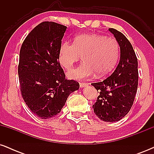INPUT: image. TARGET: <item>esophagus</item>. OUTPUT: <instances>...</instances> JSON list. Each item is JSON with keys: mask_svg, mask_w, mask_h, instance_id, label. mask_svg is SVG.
I'll return each instance as SVG.
<instances>
[{"mask_svg": "<svg viewBox=\"0 0 154 154\" xmlns=\"http://www.w3.org/2000/svg\"><path fill=\"white\" fill-rule=\"evenodd\" d=\"M88 83L87 82H80V84H79V85H80V88H84V87H86V86L88 85Z\"/></svg>", "mask_w": 154, "mask_h": 154, "instance_id": "obj_1", "label": "esophagus"}]
</instances>
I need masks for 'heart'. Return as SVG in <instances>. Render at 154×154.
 Segmentation results:
<instances>
[{
  "instance_id": "b5f03b06",
  "label": "heart",
  "mask_w": 154,
  "mask_h": 154,
  "mask_svg": "<svg viewBox=\"0 0 154 154\" xmlns=\"http://www.w3.org/2000/svg\"><path fill=\"white\" fill-rule=\"evenodd\" d=\"M119 55V45L115 38L85 33L76 36L73 44H61L59 60L63 68L69 69L82 56V63L67 72V76L69 79H85L95 73L98 76L109 73L115 66Z\"/></svg>"
}]
</instances>
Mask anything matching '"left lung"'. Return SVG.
I'll use <instances>...</instances> for the list:
<instances>
[{
    "label": "left lung",
    "mask_w": 154,
    "mask_h": 154,
    "mask_svg": "<svg viewBox=\"0 0 154 154\" xmlns=\"http://www.w3.org/2000/svg\"><path fill=\"white\" fill-rule=\"evenodd\" d=\"M109 30L119 45V63L111 76L91 85L99 93L93 105L94 113L100 119L113 122L122 119L131 109L137 89L138 70L137 56L128 38L114 28Z\"/></svg>",
    "instance_id": "left-lung-1"
}]
</instances>
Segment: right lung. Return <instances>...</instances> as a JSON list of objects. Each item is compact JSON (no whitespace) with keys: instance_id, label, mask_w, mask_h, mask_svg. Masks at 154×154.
I'll return each mask as SVG.
<instances>
[{"instance_id":"1","label":"right lung","mask_w":154,"mask_h":154,"mask_svg":"<svg viewBox=\"0 0 154 154\" xmlns=\"http://www.w3.org/2000/svg\"><path fill=\"white\" fill-rule=\"evenodd\" d=\"M66 26L53 22L36 26L23 42L18 74L21 94L35 115L50 119L61 111L72 92L79 89L74 79H66L59 60Z\"/></svg>"}]
</instances>
